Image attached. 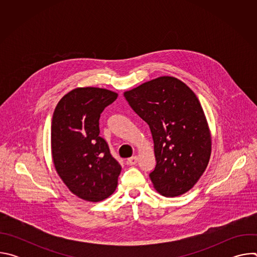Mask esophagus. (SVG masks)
Instances as JSON below:
<instances>
[{
	"label": "esophagus",
	"mask_w": 257,
	"mask_h": 257,
	"mask_svg": "<svg viewBox=\"0 0 257 257\" xmlns=\"http://www.w3.org/2000/svg\"><path fill=\"white\" fill-rule=\"evenodd\" d=\"M137 162H138V158H137L136 156H134V157H132V158H130V159L127 160V163H128L129 165H131V166L136 165Z\"/></svg>",
	"instance_id": "esophagus-1"
}]
</instances>
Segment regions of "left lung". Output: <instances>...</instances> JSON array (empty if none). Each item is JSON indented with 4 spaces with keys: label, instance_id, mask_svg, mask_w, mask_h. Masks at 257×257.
Instances as JSON below:
<instances>
[{
    "label": "left lung",
    "instance_id": "1",
    "mask_svg": "<svg viewBox=\"0 0 257 257\" xmlns=\"http://www.w3.org/2000/svg\"><path fill=\"white\" fill-rule=\"evenodd\" d=\"M124 96L152 131L154 187L166 197L186 193L204 173L211 154V135L197 96L172 76L144 82Z\"/></svg>",
    "mask_w": 257,
    "mask_h": 257
}]
</instances>
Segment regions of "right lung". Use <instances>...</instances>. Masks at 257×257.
Here are the masks:
<instances>
[{"mask_svg":"<svg viewBox=\"0 0 257 257\" xmlns=\"http://www.w3.org/2000/svg\"><path fill=\"white\" fill-rule=\"evenodd\" d=\"M118 93L99 87H77L58 102L52 120L51 145L55 169L79 198L98 202L118 185L120 164L99 136V117Z\"/></svg>","mask_w":257,"mask_h":257,"instance_id":"right-lung-1","label":"right lung"}]
</instances>
